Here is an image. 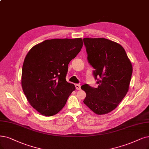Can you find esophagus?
<instances>
[{"label":"esophagus","mask_w":149,"mask_h":149,"mask_svg":"<svg viewBox=\"0 0 149 149\" xmlns=\"http://www.w3.org/2000/svg\"><path fill=\"white\" fill-rule=\"evenodd\" d=\"M75 86L76 89L77 90H80L81 89V86H80V85H79V84H75Z\"/></svg>","instance_id":"esophagus-1"}]
</instances>
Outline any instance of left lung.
<instances>
[{"label": "left lung", "instance_id": "obj_1", "mask_svg": "<svg viewBox=\"0 0 149 149\" xmlns=\"http://www.w3.org/2000/svg\"><path fill=\"white\" fill-rule=\"evenodd\" d=\"M87 59L95 70L98 86H81L86 93L84 104L97 115L112 111L128 90L133 72L131 63L120 44L104 38H84Z\"/></svg>", "mask_w": 149, "mask_h": 149}]
</instances>
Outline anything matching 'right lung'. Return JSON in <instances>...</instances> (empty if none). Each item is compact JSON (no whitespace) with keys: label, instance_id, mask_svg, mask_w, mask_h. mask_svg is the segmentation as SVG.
Returning <instances> with one entry per match:
<instances>
[{"label":"right lung","instance_id":"obj_1","mask_svg":"<svg viewBox=\"0 0 149 149\" xmlns=\"http://www.w3.org/2000/svg\"><path fill=\"white\" fill-rule=\"evenodd\" d=\"M83 46L81 38L46 40L27 54L22 69L21 85L31 106L47 117L61 110L75 89L66 81L68 64Z\"/></svg>","mask_w":149,"mask_h":149}]
</instances>
